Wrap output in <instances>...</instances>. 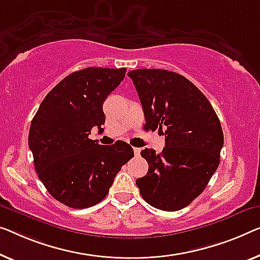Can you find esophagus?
Instances as JSON below:
<instances>
[{"mask_svg": "<svg viewBox=\"0 0 260 260\" xmlns=\"http://www.w3.org/2000/svg\"><path fill=\"white\" fill-rule=\"evenodd\" d=\"M133 150H134V154L137 155V156H138V155L140 154V150H141V149H140V148H138V147H134Z\"/></svg>", "mask_w": 260, "mask_h": 260, "instance_id": "34e87169", "label": "esophagus"}]
</instances>
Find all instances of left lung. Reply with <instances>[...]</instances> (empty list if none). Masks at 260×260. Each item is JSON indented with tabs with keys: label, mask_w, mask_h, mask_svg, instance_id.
<instances>
[{
	"label": "left lung",
	"mask_w": 260,
	"mask_h": 260,
	"mask_svg": "<svg viewBox=\"0 0 260 260\" xmlns=\"http://www.w3.org/2000/svg\"><path fill=\"white\" fill-rule=\"evenodd\" d=\"M127 76L137 88L146 126L166 137L161 153L141 150L149 168L137 185L152 207L180 210L202 193L218 167L224 142L219 119L207 96L179 73L138 69Z\"/></svg>",
	"instance_id": "left-lung-1"
}]
</instances>
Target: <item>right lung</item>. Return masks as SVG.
<instances>
[{"instance_id": "obj_1", "label": "right lung", "mask_w": 260, "mask_h": 260, "mask_svg": "<svg viewBox=\"0 0 260 260\" xmlns=\"http://www.w3.org/2000/svg\"><path fill=\"white\" fill-rule=\"evenodd\" d=\"M126 69L86 68L65 77L42 102L31 121L29 148L46 190L73 209L105 199L114 177L134 156L127 142L102 146L88 138L105 123L103 104Z\"/></svg>"}]
</instances>
